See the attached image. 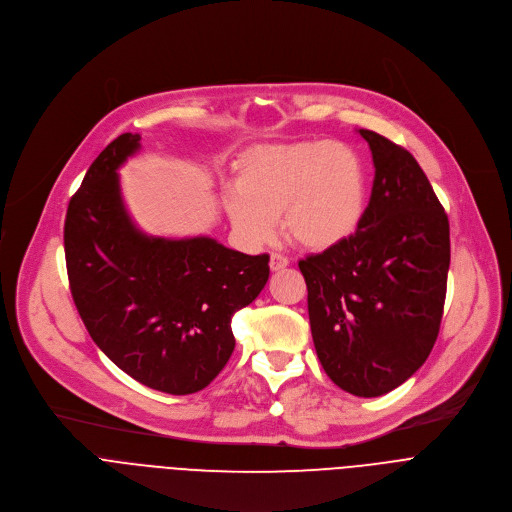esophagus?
<instances>
[{"instance_id": "obj_1", "label": "esophagus", "mask_w": 512, "mask_h": 512, "mask_svg": "<svg viewBox=\"0 0 512 512\" xmlns=\"http://www.w3.org/2000/svg\"><path fill=\"white\" fill-rule=\"evenodd\" d=\"M289 265V259L285 257V255H281V253H271V257H269V267H271V271H279V269H283V267H287Z\"/></svg>"}]
</instances>
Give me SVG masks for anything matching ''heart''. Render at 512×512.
I'll use <instances>...</instances> for the list:
<instances>
[{"mask_svg":"<svg viewBox=\"0 0 512 512\" xmlns=\"http://www.w3.org/2000/svg\"><path fill=\"white\" fill-rule=\"evenodd\" d=\"M227 214L253 243L285 235L308 251H328L354 235L367 206V174L358 154L338 141L259 145L237 164Z\"/></svg>","mask_w":512,"mask_h":512,"instance_id":"1","label":"heart"}]
</instances>
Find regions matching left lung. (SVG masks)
<instances>
[{
    "instance_id": "obj_1",
    "label": "left lung",
    "mask_w": 512,
    "mask_h": 512,
    "mask_svg": "<svg viewBox=\"0 0 512 512\" xmlns=\"http://www.w3.org/2000/svg\"><path fill=\"white\" fill-rule=\"evenodd\" d=\"M367 139L375 180L356 233L300 261L326 375L346 393L379 397L403 385L440 332L450 223L417 160L391 139Z\"/></svg>"
}]
</instances>
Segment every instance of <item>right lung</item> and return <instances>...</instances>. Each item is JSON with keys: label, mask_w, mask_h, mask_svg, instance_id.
<instances>
[{"label": "right lung", "mask_w": 512, "mask_h": 512, "mask_svg": "<svg viewBox=\"0 0 512 512\" xmlns=\"http://www.w3.org/2000/svg\"><path fill=\"white\" fill-rule=\"evenodd\" d=\"M139 139H113L68 202L70 294L95 344L123 373L162 393L190 395L229 362L231 318L265 287L269 255H245L210 237L143 235L117 174Z\"/></svg>", "instance_id": "add662e5"}]
</instances>
